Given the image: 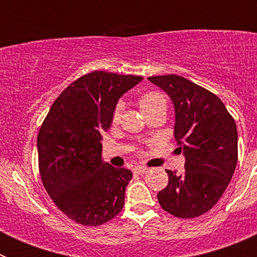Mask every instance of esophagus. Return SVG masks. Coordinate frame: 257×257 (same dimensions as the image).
Listing matches in <instances>:
<instances>
[{
    "label": "esophagus",
    "instance_id": "esophagus-1",
    "mask_svg": "<svg viewBox=\"0 0 257 257\" xmlns=\"http://www.w3.org/2000/svg\"><path fill=\"white\" fill-rule=\"evenodd\" d=\"M134 171L139 175H145V174H148L149 169H147V167H140L139 166V167H135V169H134Z\"/></svg>",
    "mask_w": 257,
    "mask_h": 257
}]
</instances>
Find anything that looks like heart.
Listing matches in <instances>:
<instances>
[{"label": "heart", "instance_id": "heart-1", "mask_svg": "<svg viewBox=\"0 0 257 257\" xmlns=\"http://www.w3.org/2000/svg\"><path fill=\"white\" fill-rule=\"evenodd\" d=\"M160 104H165V99L161 94L158 92H147V94L143 95L142 97L139 99V105L142 108V110H147V109H151L156 105H160ZM122 109H123V104L122 103H118L115 105L114 110H113V117H112V121L113 123H117L119 121V117H121V113H122Z\"/></svg>", "mask_w": 257, "mask_h": 257}]
</instances>
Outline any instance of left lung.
<instances>
[{
	"instance_id": "obj_1",
	"label": "left lung",
	"mask_w": 257,
	"mask_h": 257,
	"mask_svg": "<svg viewBox=\"0 0 257 257\" xmlns=\"http://www.w3.org/2000/svg\"><path fill=\"white\" fill-rule=\"evenodd\" d=\"M169 95L175 110L174 136L185 172L166 170L169 184L157 197L165 211L192 219L216 205L238 160L237 126L216 95L176 74L149 77Z\"/></svg>"
}]
</instances>
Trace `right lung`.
I'll list each match as a JSON object with an SVG mask.
<instances>
[{"label":"right lung","instance_id":"right-lung-1","mask_svg":"<svg viewBox=\"0 0 257 257\" xmlns=\"http://www.w3.org/2000/svg\"><path fill=\"white\" fill-rule=\"evenodd\" d=\"M143 77L96 70L68 86L54 101L37 138L40 174L56 206L73 221L96 226L124 205L133 172L101 157V134L118 99Z\"/></svg>","mask_w":257,"mask_h":257}]
</instances>
